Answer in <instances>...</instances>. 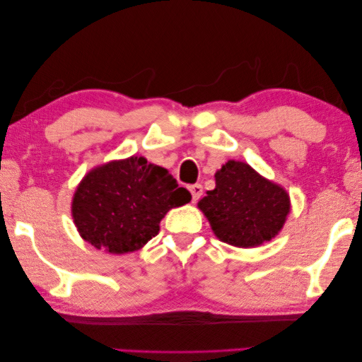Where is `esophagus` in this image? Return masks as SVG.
<instances>
[{
  "instance_id": "1",
  "label": "esophagus",
  "mask_w": 362,
  "mask_h": 362,
  "mask_svg": "<svg viewBox=\"0 0 362 362\" xmlns=\"http://www.w3.org/2000/svg\"><path fill=\"white\" fill-rule=\"evenodd\" d=\"M189 191H191V194H192V202H197V200L202 197L204 187H202V185H192V186H189Z\"/></svg>"
}]
</instances>
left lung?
Listing matches in <instances>:
<instances>
[{
  "instance_id": "left-lung-1",
  "label": "left lung",
  "mask_w": 362,
  "mask_h": 362,
  "mask_svg": "<svg viewBox=\"0 0 362 362\" xmlns=\"http://www.w3.org/2000/svg\"><path fill=\"white\" fill-rule=\"evenodd\" d=\"M215 181L216 187L206 192L199 209L218 239L234 247H257L279 233L290 211L281 186L234 160L216 171Z\"/></svg>"
}]
</instances>
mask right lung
<instances>
[{
	"instance_id": "obj_1",
	"label": "right lung",
	"mask_w": 362,
	"mask_h": 362,
	"mask_svg": "<svg viewBox=\"0 0 362 362\" xmlns=\"http://www.w3.org/2000/svg\"><path fill=\"white\" fill-rule=\"evenodd\" d=\"M191 192L167 170L142 157L110 162L88 173L74 195L72 215L83 239L110 253L139 250L158 234L167 211Z\"/></svg>"
}]
</instances>
